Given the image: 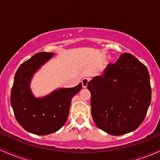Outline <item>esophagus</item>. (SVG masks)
<instances>
[{"instance_id":"1","label":"esophagus","mask_w":160,"mask_h":160,"mask_svg":"<svg viewBox=\"0 0 160 160\" xmlns=\"http://www.w3.org/2000/svg\"><path fill=\"white\" fill-rule=\"evenodd\" d=\"M89 80L88 78H83V79H82V81H81L82 87L86 88V86H87V85H88V82H89Z\"/></svg>"}]
</instances>
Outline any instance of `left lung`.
Masks as SVG:
<instances>
[{"label":"left lung","instance_id":"left-lung-1","mask_svg":"<svg viewBox=\"0 0 160 160\" xmlns=\"http://www.w3.org/2000/svg\"><path fill=\"white\" fill-rule=\"evenodd\" d=\"M92 116L97 127L111 135L133 132L141 124L151 101L150 74L130 53L109 64L88 82Z\"/></svg>","mask_w":160,"mask_h":160}]
</instances>
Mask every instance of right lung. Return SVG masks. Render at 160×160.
Listing matches in <instances>:
<instances>
[{"label":"right lung","mask_w":160,"mask_h":160,"mask_svg":"<svg viewBox=\"0 0 160 160\" xmlns=\"http://www.w3.org/2000/svg\"><path fill=\"white\" fill-rule=\"evenodd\" d=\"M54 56L38 52L20 65L14 78L10 103L16 120L24 129L38 135L59 130L65 123L71 99L82 89L81 82L72 88H58L46 96L37 98L30 84L37 71Z\"/></svg>","instance_id":"1"}]
</instances>
